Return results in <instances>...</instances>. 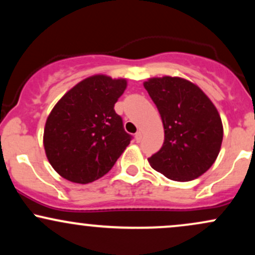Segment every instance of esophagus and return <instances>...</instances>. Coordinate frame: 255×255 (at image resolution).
I'll list each match as a JSON object with an SVG mask.
<instances>
[{"label": "esophagus", "mask_w": 255, "mask_h": 255, "mask_svg": "<svg viewBox=\"0 0 255 255\" xmlns=\"http://www.w3.org/2000/svg\"><path fill=\"white\" fill-rule=\"evenodd\" d=\"M141 137H142V131L137 130L135 133V140H136V141H140V140H141Z\"/></svg>", "instance_id": "34e87169"}]
</instances>
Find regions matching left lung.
I'll return each mask as SVG.
<instances>
[{"mask_svg":"<svg viewBox=\"0 0 255 255\" xmlns=\"http://www.w3.org/2000/svg\"><path fill=\"white\" fill-rule=\"evenodd\" d=\"M144 86L164 126V142L148 158L151 166L181 182L201 176L215 163L223 140L216 107L197 85L182 78H152Z\"/></svg>","mask_w":255,"mask_h":255,"instance_id":"8db88e82","label":"left lung"}]
</instances>
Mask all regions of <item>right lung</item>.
<instances>
[{
    "instance_id": "obj_1",
    "label": "right lung",
    "mask_w": 255,
    "mask_h": 255,
    "mask_svg": "<svg viewBox=\"0 0 255 255\" xmlns=\"http://www.w3.org/2000/svg\"><path fill=\"white\" fill-rule=\"evenodd\" d=\"M127 87L125 79L93 75L63 96L46 120L44 148L66 180L90 183L104 176L129 145L131 135L115 113Z\"/></svg>"
}]
</instances>
